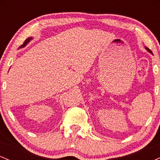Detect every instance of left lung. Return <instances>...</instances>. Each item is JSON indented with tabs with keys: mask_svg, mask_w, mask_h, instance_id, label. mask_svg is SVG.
Listing matches in <instances>:
<instances>
[{
	"mask_svg": "<svg viewBox=\"0 0 160 160\" xmlns=\"http://www.w3.org/2000/svg\"><path fill=\"white\" fill-rule=\"evenodd\" d=\"M145 49H146V50H147V51H148V52H149L150 53H152V52H151V50H150V49H148V47H145Z\"/></svg>",
	"mask_w": 160,
	"mask_h": 160,
	"instance_id": "obj_1",
	"label": "left lung"
}]
</instances>
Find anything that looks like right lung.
Masks as SVG:
<instances>
[{"label":"right lung","mask_w":160,"mask_h":160,"mask_svg":"<svg viewBox=\"0 0 160 160\" xmlns=\"http://www.w3.org/2000/svg\"><path fill=\"white\" fill-rule=\"evenodd\" d=\"M32 39H33V38H32V37H31V38H28L27 39L25 40V42H24V43H23V44L22 45L21 47H19V48H23V47H25V46H26V45L28 44V43L29 42H30L31 40H32Z\"/></svg>","instance_id":"add662e5"}]
</instances>
